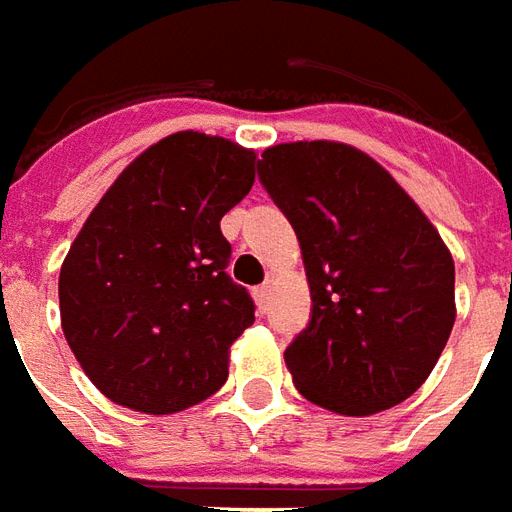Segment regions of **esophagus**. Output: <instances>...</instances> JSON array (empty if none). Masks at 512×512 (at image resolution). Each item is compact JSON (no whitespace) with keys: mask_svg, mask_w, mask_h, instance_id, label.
<instances>
[{"mask_svg":"<svg viewBox=\"0 0 512 512\" xmlns=\"http://www.w3.org/2000/svg\"><path fill=\"white\" fill-rule=\"evenodd\" d=\"M253 297H256V305H259V311L264 313L267 308H270V297H272V286L270 283H261V286H256V292H253Z\"/></svg>","mask_w":512,"mask_h":512,"instance_id":"obj_1","label":"esophagus"}]
</instances>
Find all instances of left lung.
<instances>
[{"instance_id": "1", "label": "left lung", "mask_w": 512, "mask_h": 512, "mask_svg": "<svg viewBox=\"0 0 512 512\" xmlns=\"http://www.w3.org/2000/svg\"><path fill=\"white\" fill-rule=\"evenodd\" d=\"M259 179L294 226L311 286V322L283 354L297 390L349 417L406 401L455 322V264L434 223L341 141L264 149Z\"/></svg>"}]
</instances>
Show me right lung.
I'll list each match as a JSON object with an SVG mask.
<instances>
[{
  "label": "right lung",
  "instance_id": "1",
  "mask_svg": "<svg viewBox=\"0 0 512 512\" xmlns=\"http://www.w3.org/2000/svg\"><path fill=\"white\" fill-rule=\"evenodd\" d=\"M253 179V149L182 130L144 149L89 212L59 270V313L114 404L174 414L223 387L256 305L226 272L220 218Z\"/></svg>",
  "mask_w": 512,
  "mask_h": 512
}]
</instances>
